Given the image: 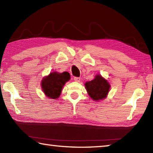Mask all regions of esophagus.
<instances>
[{"instance_id": "esophagus-1", "label": "esophagus", "mask_w": 153, "mask_h": 153, "mask_svg": "<svg viewBox=\"0 0 153 153\" xmlns=\"http://www.w3.org/2000/svg\"><path fill=\"white\" fill-rule=\"evenodd\" d=\"M74 79L75 82H80V78H79V77H75L74 78Z\"/></svg>"}]
</instances>
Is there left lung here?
Masks as SVG:
<instances>
[{"mask_svg":"<svg viewBox=\"0 0 153 153\" xmlns=\"http://www.w3.org/2000/svg\"><path fill=\"white\" fill-rule=\"evenodd\" d=\"M85 88L90 97L94 101H100L107 97L111 85L101 75L97 74L91 81L85 83Z\"/></svg>","mask_w":153,"mask_h":153,"instance_id":"8db88e82","label":"left lung"}]
</instances>
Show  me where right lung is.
Returning <instances> with one entry per match:
<instances>
[{
	"mask_svg": "<svg viewBox=\"0 0 153 153\" xmlns=\"http://www.w3.org/2000/svg\"><path fill=\"white\" fill-rule=\"evenodd\" d=\"M70 78V74L67 71L63 73L51 72L48 76L44 77L41 81L42 90L46 97L56 99L60 97L64 85Z\"/></svg>",
	"mask_w": 153,
	"mask_h": 153,
	"instance_id": "obj_1",
	"label": "right lung"
}]
</instances>
